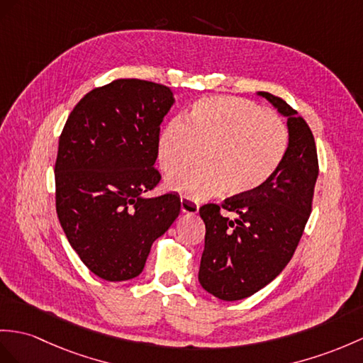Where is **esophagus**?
<instances>
[{"mask_svg":"<svg viewBox=\"0 0 363 363\" xmlns=\"http://www.w3.org/2000/svg\"><path fill=\"white\" fill-rule=\"evenodd\" d=\"M180 206H182V212H186V214H197L199 209H200L199 203L192 201V200H189L186 197H182L180 199Z\"/></svg>","mask_w":363,"mask_h":363,"instance_id":"1","label":"esophagus"}]
</instances>
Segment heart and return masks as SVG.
<instances>
[{
  "instance_id": "heart-1",
  "label": "heart",
  "mask_w": 363,
  "mask_h": 363,
  "mask_svg": "<svg viewBox=\"0 0 363 363\" xmlns=\"http://www.w3.org/2000/svg\"><path fill=\"white\" fill-rule=\"evenodd\" d=\"M289 146V132L277 115L231 95H209L191 104L184 121L172 120L157 138L158 163L175 172L194 162L201 167L169 175L166 188L189 200L225 192L242 197L260 189L277 172Z\"/></svg>"
}]
</instances>
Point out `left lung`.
Returning <instances> with one entry per match:
<instances>
[{
	"label": "left lung",
	"instance_id": "8db88e82",
	"mask_svg": "<svg viewBox=\"0 0 363 363\" xmlns=\"http://www.w3.org/2000/svg\"><path fill=\"white\" fill-rule=\"evenodd\" d=\"M286 118L289 146L277 172L250 196L231 197L222 206L205 205L206 226L199 281L209 294L233 302L250 297L281 272L300 242L311 203L319 163L306 121L279 96L257 92ZM226 208L236 214L229 219Z\"/></svg>",
	"mask_w": 363,
	"mask_h": 363
}]
</instances>
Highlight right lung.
I'll list each match as a JSON object with an SVG mask.
<instances>
[{
  "label": "right lung",
  "mask_w": 363,
  "mask_h": 363,
  "mask_svg": "<svg viewBox=\"0 0 363 363\" xmlns=\"http://www.w3.org/2000/svg\"><path fill=\"white\" fill-rule=\"evenodd\" d=\"M175 103L163 84L126 78L86 94L61 132L57 214L95 276L125 281L143 271L152 243L180 214V197L147 199L160 172L157 138Z\"/></svg>",
  "instance_id": "add662e5"
}]
</instances>
